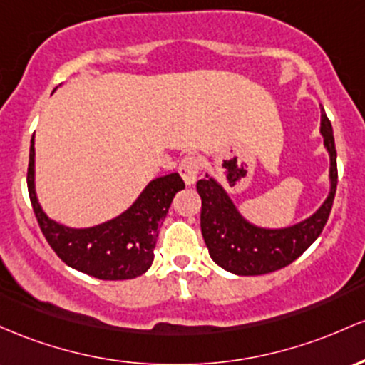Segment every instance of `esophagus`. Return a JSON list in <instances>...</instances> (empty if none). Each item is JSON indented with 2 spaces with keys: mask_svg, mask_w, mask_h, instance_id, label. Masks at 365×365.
I'll use <instances>...</instances> for the list:
<instances>
[{
  "mask_svg": "<svg viewBox=\"0 0 365 365\" xmlns=\"http://www.w3.org/2000/svg\"><path fill=\"white\" fill-rule=\"evenodd\" d=\"M179 174H181L182 181L186 182V186H193L200 174L198 160H196L195 157L182 158V162L179 163Z\"/></svg>",
  "mask_w": 365,
  "mask_h": 365,
  "instance_id": "esophagus-1",
  "label": "esophagus"
}]
</instances>
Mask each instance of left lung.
I'll return each mask as SVG.
<instances>
[{"instance_id":"obj_1","label":"left lung","mask_w":365,"mask_h":365,"mask_svg":"<svg viewBox=\"0 0 365 365\" xmlns=\"http://www.w3.org/2000/svg\"><path fill=\"white\" fill-rule=\"evenodd\" d=\"M321 134L329 153V193L324 203L305 220L286 227H260L245 219L229 198L227 191L212 175L196 182L202 198L200 226L212 260L237 276H262L297 260L324 229L334 195L338 169L333 128L321 110Z\"/></svg>"}]
</instances>
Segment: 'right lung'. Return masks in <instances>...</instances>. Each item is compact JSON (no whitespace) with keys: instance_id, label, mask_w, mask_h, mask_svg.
Here are the masks:
<instances>
[{"instance_id":"obj_1","label":"right lung","mask_w":365,"mask_h":365,"mask_svg":"<svg viewBox=\"0 0 365 365\" xmlns=\"http://www.w3.org/2000/svg\"><path fill=\"white\" fill-rule=\"evenodd\" d=\"M34 136L27 169L29 198L44 237L68 267L105 281L133 279L151 267L158 229L184 182L178 172L153 179L125 212L93 227H68L44 214L34 178Z\"/></svg>"}]
</instances>
